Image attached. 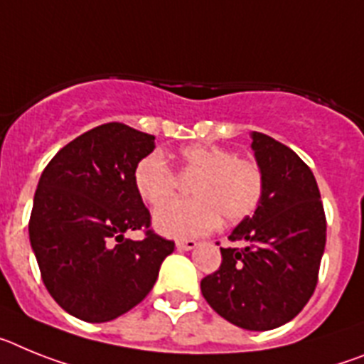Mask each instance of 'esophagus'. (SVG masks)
I'll return each instance as SVG.
<instances>
[{
	"instance_id": "1",
	"label": "esophagus",
	"mask_w": 364,
	"mask_h": 364,
	"mask_svg": "<svg viewBox=\"0 0 364 364\" xmlns=\"http://www.w3.org/2000/svg\"><path fill=\"white\" fill-rule=\"evenodd\" d=\"M196 245H198L196 240H178V242H176V247H178L179 251H191Z\"/></svg>"
}]
</instances>
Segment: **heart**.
<instances>
[{"label": "heart", "instance_id": "1", "mask_svg": "<svg viewBox=\"0 0 364 364\" xmlns=\"http://www.w3.org/2000/svg\"><path fill=\"white\" fill-rule=\"evenodd\" d=\"M179 172L194 176L188 185L192 198L168 203L178 185V176L159 154L143 157L135 166L134 185L141 200L161 205L156 210V227L173 238H194L216 229L220 216L236 223L251 216L265 191L264 170L255 159L236 156L225 146L192 143L179 150Z\"/></svg>", "mask_w": 364, "mask_h": 364}]
</instances>
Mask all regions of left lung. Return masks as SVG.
I'll list each match as a JSON object with an SVG mask.
<instances>
[{
    "label": "left lung",
    "instance_id": "left-lung-1",
    "mask_svg": "<svg viewBox=\"0 0 364 364\" xmlns=\"http://www.w3.org/2000/svg\"><path fill=\"white\" fill-rule=\"evenodd\" d=\"M251 146L264 198L229 236L243 247H221V265L201 280V293L225 321L265 331L295 318L314 295L326 216L314 172L291 148L260 132Z\"/></svg>",
    "mask_w": 364,
    "mask_h": 364
}]
</instances>
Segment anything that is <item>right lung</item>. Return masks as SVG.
Wrapping results in <instances>:
<instances>
[{
	"label": "right lung",
	"mask_w": 364,
	"mask_h": 364,
	"mask_svg": "<svg viewBox=\"0 0 364 364\" xmlns=\"http://www.w3.org/2000/svg\"><path fill=\"white\" fill-rule=\"evenodd\" d=\"M154 135L97 126L56 154L38 181L29 238L47 291L73 317L107 322L137 306L176 243L154 232L134 185ZM143 230L145 238H124Z\"/></svg>",
	"instance_id": "right-lung-1"
}]
</instances>
